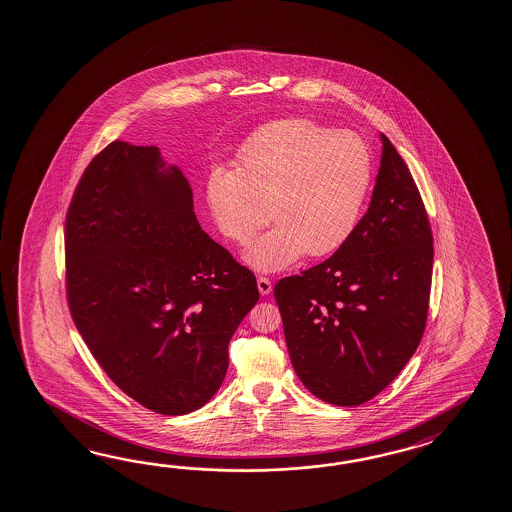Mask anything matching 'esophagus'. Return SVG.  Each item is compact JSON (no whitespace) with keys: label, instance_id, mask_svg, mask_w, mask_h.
I'll return each mask as SVG.
<instances>
[{"label":"esophagus","instance_id":"1","mask_svg":"<svg viewBox=\"0 0 512 512\" xmlns=\"http://www.w3.org/2000/svg\"><path fill=\"white\" fill-rule=\"evenodd\" d=\"M258 289H260V293H262V295H269V293L273 291V284H271V280H269V278L260 276V278H258Z\"/></svg>","mask_w":512,"mask_h":512}]
</instances>
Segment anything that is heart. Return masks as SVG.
<instances>
[{
  "label": "heart",
  "mask_w": 512,
  "mask_h": 512,
  "mask_svg": "<svg viewBox=\"0 0 512 512\" xmlns=\"http://www.w3.org/2000/svg\"><path fill=\"white\" fill-rule=\"evenodd\" d=\"M238 160V169L210 173L206 201L219 232L241 247L273 215L278 225L245 254L250 267L274 273L304 252L322 258L354 234L374 175L370 149L356 134L280 119L254 132Z\"/></svg>",
  "instance_id": "obj_1"
}]
</instances>
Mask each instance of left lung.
I'll list each match as a JSON object with an SVG mask.
<instances>
[{
	"mask_svg": "<svg viewBox=\"0 0 512 512\" xmlns=\"http://www.w3.org/2000/svg\"><path fill=\"white\" fill-rule=\"evenodd\" d=\"M369 210L326 262L274 286L287 350L309 393L361 405L415 354L428 319L433 236L415 180L385 134Z\"/></svg>",
	"mask_w": 512,
	"mask_h": 512,
	"instance_id": "obj_1",
	"label": "left lung"
}]
</instances>
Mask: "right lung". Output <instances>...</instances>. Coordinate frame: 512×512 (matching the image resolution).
I'll list each match as a JSON object with an SVG mask.
<instances>
[{
	"label": "right lung",
	"instance_id": "add662e5",
	"mask_svg": "<svg viewBox=\"0 0 512 512\" xmlns=\"http://www.w3.org/2000/svg\"><path fill=\"white\" fill-rule=\"evenodd\" d=\"M64 238L73 322L108 378L160 415L203 407L260 293L199 225L179 167L155 145L110 143L84 169Z\"/></svg>",
	"mask_w": 512,
	"mask_h": 512
}]
</instances>
